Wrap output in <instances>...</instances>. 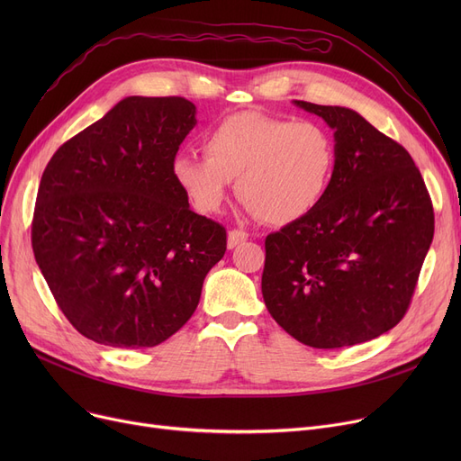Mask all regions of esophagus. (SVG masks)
Here are the masks:
<instances>
[{"label":"esophagus","instance_id":"1","mask_svg":"<svg viewBox=\"0 0 461 461\" xmlns=\"http://www.w3.org/2000/svg\"><path fill=\"white\" fill-rule=\"evenodd\" d=\"M247 239H249V233H247V231H240V230H231V231L228 233V249H230V250H231V249H235L237 245L245 243Z\"/></svg>","mask_w":461,"mask_h":461}]
</instances>
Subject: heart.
<instances>
[{
    "instance_id": "obj_1",
    "label": "heart",
    "mask_w": 461,
    "mask_h": 461,
    "mask_svg": "<svg viewBox=\"0 0 461 461\" xmlns=\"http://www.w3.org/2000/svg\"><path fill=\"white\" fill-rule=\"evenodd\" d=\"M203 153H179L172 179L202 214L228 200L231 181L252 214L289 224L316 209L330 186L336 148L316 121H289L261 113H235L203 138Z\"/></svg>"
}]
</instances>
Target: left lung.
I'll return each instance as SVG.
<instances>
[{
    "label": "left lung",
    "instance_id": "8db88e82",
    "mask_svg": "<svg viewBox=\"0 0 461 461\" xmlns=\"http://www.w3.org/2000/svg\"><path fill=\"white\" fill-rule=\"evenodd\" d=\"M294 104L334 131L336 164L321 203L265 239L263 301L304 346L368 342L413 297L433 239L429 194L411 155L355 110Z\"/></svg>",
    "mask_w": 461,
    "mask_h": 461
}]
</instances>
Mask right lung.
<instances>
[{
    "mask_svg": "<svg viewBox=\"0 0 461 461\" xmlns=\"http://www.w3.org/2000/svg\"><path fill=\"white\" fill-rule=\"evenodd\" d=\"M194 127L183 96H127L44 169L35 259L65 318L96 344L167 340L224 258L226 230L190 209L169 169Z\"/></svg>",
    "mask_w": 461,
    "mask_h": 461,
    "instance_id": "add662e5",
    "label": "right lung"
}]
</instances>
